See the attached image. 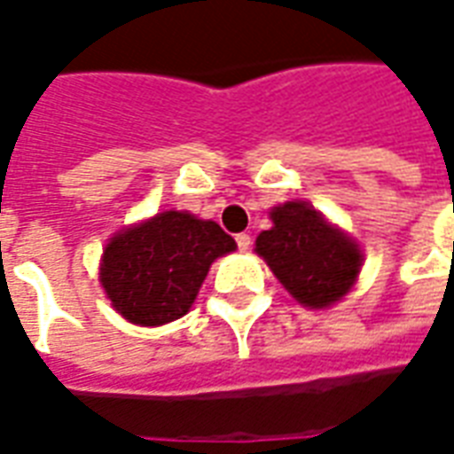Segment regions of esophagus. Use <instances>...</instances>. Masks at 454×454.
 Returning <instances> with one entry per match:
<instances>
[{
	"label": "esophagus",
	"mask_w": 454,
	"mask_h": 454,
	"mask_svg": "<svg viewBox=\"0 0 454 454\" xmlns=\"http://www.w3.org/2000/svg\"><path fill=\"white\" fill-rule=\"evenodd\" d=\"M236 243H238V250H250V246H253V238L247 236V233H238L236 236Z\"/></svg>",
	"instance_id": "obj_1"
}]
</instances>
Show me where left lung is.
Instances as JSON below:
<instances>
[{
    "label": "left lung",
    "instance_id": "left-lung-1",
    "mask_svg": "<svg viewBox=\"0 0 454 454\" xmlns=\"http://www.w3.org/2000/svg\"><path fill=\"white\" fill-rule=\"evenodd\" d=\"M270 218L272 228L257 236L255 253L286 292L309 309L340 301L360 275V246L306 201L279 204Z\"/></svg>",
    "mask_w": 454,
    "mask_h": 454
}]
</instances>
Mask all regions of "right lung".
Wrapping results in <instances>:
<instances>
[{
    "instance_id": "obj_1",
    "label": "right lung",
    "mask_w": 454,
    "mask_h": 454,
    "mask_svg": "<svg viewBox=\"0 0 454 454\" xmlns=\"http://www.w3.org/2000/svg\"><path fill=\"white\" fill-rule=\"evenodd\" d=\"M236 240L216 221L162 211L106 243L99 282L112 306L136 325H162L187 314L216 257Z\"/></svg>"
}]
</instances>
